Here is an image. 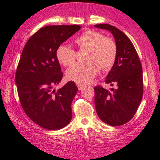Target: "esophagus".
<instances>
[{
	"label": "esophagus",
	"instance_id": "1",
	"mask_svg": "<svg viewBox=\"0 0 160 160\" xmlns=\"http://www.w3.org/2000/svg\"><path fill=\"white\" fill-rule=\"evenodd\" d=\"M77 87H78V90H79V91H81V90H82V89H83V88H84V85H83V84H77Z\"/></svg>",
	"mask_w": 160,
	"mask_h": 160
}]
</instances>
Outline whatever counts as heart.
Listing matches in <instances>:
<instances>
[{
  "label": "heart",
  "mask_w": 160,
  "mask_h": 160,
  "mask_svg": "<svg viewBox=\"0 0 160 160\" xmlns=\"http://www.w3.org/2000/svg\"><path fill=\"white\" fill-rule=\"evenodd\" d=\"M81 49L86 48L84 58L87 61L76 62L67 69V79L84 84L91 82L97 72V66L102 69H110L115 61L117 46L113 40L99 32L88 30L75 39ZM56 58L60 63L69 66L76 59V52L67 45H60L56 49Z\"/></svg>",
  "instance_id": "heart-1"
}]
</instances>
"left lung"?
<instances>
[{"instance_id":"1","label":"left lung","mask_w":160,"mask_h":160,"mask_svg":"<svg viewBox=\"0 0 160 160\" xmlns=\"http://www.w3.org/2000/svg\"><path fill=\"white\" fill-rule=\"evenodd\" d=\"M94 27L110 31L115 39L117 56L106 76V83L117 85L111 91L100 86L94 88L97 115L106 124L116 127L125 124L136 114L143 97V74L136 48L127 36L108 24Z\"/></svg>"}]
</instances>
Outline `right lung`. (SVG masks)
I'll use <instances>...</instances> for the list:
<instances>
[{
	"label": "right lung",
	"mask_w": 160,
	"mask_h": 160,
	"mask_svg": "<svg viewBox=\"0 0 160 160\" xmlns=\"http://www.w3.org/2000/svg\"><path fill=\"white\" fill-rule=\"evenodd\" d=\"M80 29L76 24L46 26L28 39L22 50L16 73L18 97L30 119L44 129H62L72 119L71 104L78 88L69 82L53 90L63 78L55 52Z\"/></svg>",
	"instance_id": "add662e5"
}]
</instances>
